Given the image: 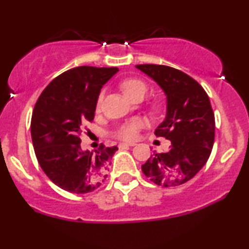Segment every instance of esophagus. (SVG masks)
I'll list each match as a JSON object with an SVG mask.
<instances>
[{
    "label": "esophagus",
    "mask_w": 249,
    "mask_h": 249,
    "mask_svg": "<svg viewBox=\"0 0 249 249\" xmlns=\"http://www.w3.org/2000/svg\"><path fill=\"white\" fill-rule=\"evenodd\" d=\"M134 142H121L119 144V148H124V147H128V146H134Z\"/></svg>",
    "instance_id": "esophagus-1"
}]
</instances>
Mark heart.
Segmentation results:
<instances>
[{"mask_svg":"<svg viewBox=\"0 0 249 249\" xmlns=\"http://www.w3.org/2000/svg\"><path fill=\"white\" fill-rule=\"evenodd\" d=\"M121 88L124 92V95L127 97L131 101H134L137 98H144V96L147 92V85L142 79L141 78H127L124 82H122ZM103 101H104V91H102L97 98L96 107L97 110L102 107ZM144 126V122L142 119L136 118L132 119L131 122L125 123L124 125L119 126L116 131V136L118 138L123 139V141H133L138 136V132L141 128Z\"/></svg>","mask_w":249,"mask_h":249,"instance_id":"1","label":"heart"}]
</instances>
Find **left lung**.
I'll return each instance as SVG.
<instances>
[{
  "label": "left lung",
  "instance_id": "left-lung-1",
  "mask_svg": "<svg viewBox=\"0 0 249 249\" xmlns=\"http://www.w3.org/2000/svg\"><path fill=\"white\" fill-rule=\"evenodd\" d=\"M136 68L166 95V117L154 134L171 141L170 150L153 153L142 171L158 186H179L204 167L212 152L215 119L210 98L196 79L178 69L157 64Z\"/></svg>",
  "mask_w": 249,
  "mask_h": 249
}]
</instances>
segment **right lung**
<instances>
[{"label":"right lung","instance_id":"1","mask_svg":"<svg viewBox=\"0 0 249 249\" xmlns=\"http://www.w3.org/2000/svg\"><path fill=\"white\" fill-rule=\"evenodd\" d=\"M118 68L77 67L56 77L37 99L31 139L39 166L53 184L70 193L95 191L107 179L117 146L82 151L85 123L95 118L103 85Z\"/></svg>","mask_w":249,"mask_h":249}]
</instances>
